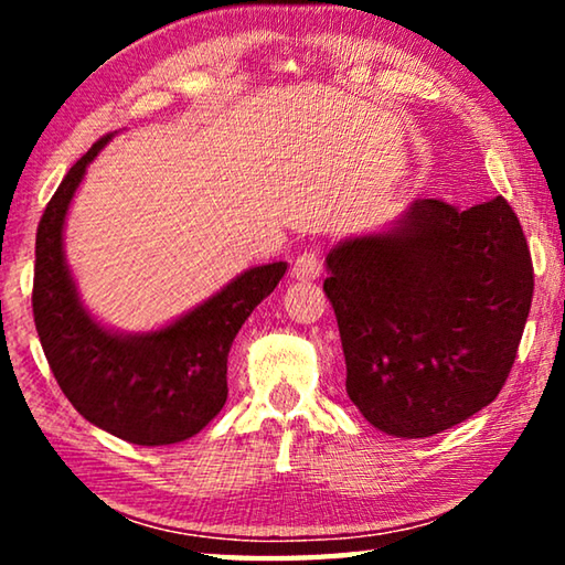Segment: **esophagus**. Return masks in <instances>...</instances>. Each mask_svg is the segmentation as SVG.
<instances>
[{
	"mask_svg": "<svg viewBox=\"0 0 565 565\" xmlns=\"http://www.w3.org/2000/svg\"><path fill=\"white\" fill-rule=\"evenodd\" d=\"M323 262H321V248H309L296 256V262L291 266V276L296 281H313L321 276Z\"/></svg>",
	"mask_w": 565,
	"mask_h": 565,
	"instance_id": "34e87169",
	"label": "esophagus"
}]
</instances>
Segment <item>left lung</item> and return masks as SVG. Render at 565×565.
Masks as SVG:
<instances>
[{
    "label": "left lung",
    "mask_w": 565,
    "mask_h": 565,
    "mask_svg": "<svg viewBox=\"0 0 565 565\" xmlns=\"http://www.w3.org/2000/svg\"><path fill=\"white\" fill-rule=\"evenodd\" d=\"M323 281L347 394L379 431L426 438L499 396L533 299V264L503 196L418 199L384 232L343 238Z\"/></svg>",
    "instance_id": "1"
}]
</instances>
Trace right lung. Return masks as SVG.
<instances>
[{"label":"right lung","instance_id":"1","mask_svg":"<svg viewBox=\"0 0 565 565\" xmlns=\"http://www.w3.org/2000/svg\"><path fill=\"white\" fill-rule=\"evenodd\" d=\"M102 137L66 171L36 228L32 309L56 384L72 406L139 446L186 441L226 404V359L242 323L281 281L286 262L254 266L184 317L147 333H121L92 317L64 256V222Z\"/></svg>","mask_w":565,"mask_h":565}]
</instances>
